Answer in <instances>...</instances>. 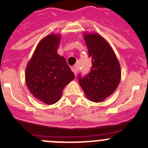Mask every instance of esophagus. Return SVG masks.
I'll list each match as a JSON object with an SVG mask.
<instances>
[{
	"label": "esophagus",
	"mask_w": 148,
	"mask_h": 148,
	"mask_svg": "<svg viewBox=\"0 0 148 148\" xmlns=\"http://www.w3.org/2000/svg\"><path fill=\"white\" fill-rule=\"evenodd\" d=\"M71 70H72V71L74 72V74L76 75L77 72V71H78L77 67V66H73V67H71Z\"/></svg>",
	"instance_id": "1"
}]
</instances>
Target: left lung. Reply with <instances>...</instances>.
<instances>
[{
  "label": "left lung",
  "instance_id": "obj_1",
  "mask_svg": "<svg viewBox=\"0 0 148 148\" xmlns=\"http://www.w3.org/2000/svg\"><path fill=\"white\" fill-rule=\"evenodd\" d=\"M84 40L92 58V68L78 81L86 97L96 103L103 102L113 93L121 80V68L107 41L97 33H84Z\"/></svg>",
  "mask_w": 148,
  "mask_h": 148
}]
</instances>
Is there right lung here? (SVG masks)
Returning <instances> with one entry per match:
<instances>
[{"label":"right lung","instance_id":"1","mask_svg":"<svg viewBox=\"0 0 148 148\" xmlns=\"http://www.w3.org/2000/svg\"><path fill=\"white\" fill-rule=\"evenodd\" d=\"M60 35L51 34L39 42L26 68L30 93L48 105L58 101L64 86L74 78L63 56L57 53Z\"/></svg>","mask_w":148,"mask_h":148}]
</instances>
